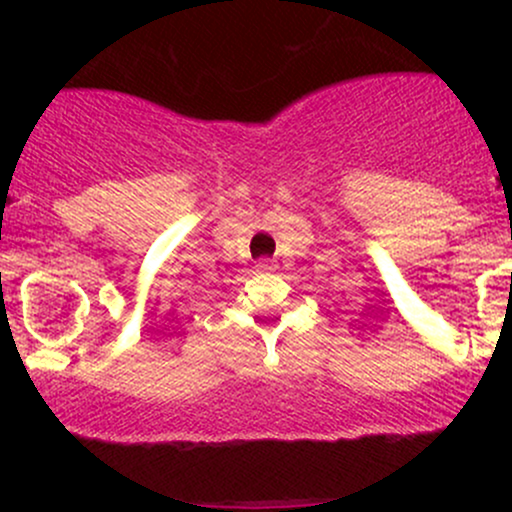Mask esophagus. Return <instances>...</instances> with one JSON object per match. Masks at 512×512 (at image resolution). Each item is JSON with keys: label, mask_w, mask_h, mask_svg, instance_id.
Returning <instances> with one entry per match:
<instances>
[{"label": "esophagus", "mask_w": 512, "mask_h": 512, "mask_svg": "<svg viewBox=\"0 0 512 512\" xmlns=\"http://www.w3.org/2000/svg\"><path fill=\"white\" fill-rule=\"evenodd\" d=\"M257 269H262V272H272V269H276V264L269 260V257H262V260L257 262Z\"/></svg>", "instance_id": "34e87169"}]
</instances>
